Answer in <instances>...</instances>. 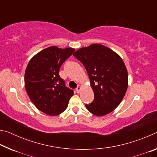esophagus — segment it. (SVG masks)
Instances as JSON below:
<instances>
[{
	"instance_id": "obj_1",
	"label": "esophagus",
	"mask_w": 157,
	"mask_h": 157,
	"mask_svg": "<svg viewBox=\"0 0 157 157\" xmlns=\"http://www.w3.org/2000/svg\"><path fill=\"white\" fill-rule=\"evenodd\" d=\"M81 89H82V87L80 85H78V86H77V88H76V92L78 93V94H79L81 91Z\"/></svg>"
}]
</instances>
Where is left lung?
Here are the masks:
<instances>
[{
    "label": "left lung",
    "mask_w": 157,
    "mask_h": 157,
    "mask_svg": "<svg viewBox=\"0 0 157 157\" xmlns=\"http://www.w3.org/2000/svg\"><path fill=\"white\" fill-rule=\"evenodd\" d=\"M89 75L94 100L85 105L97 116L111 113L120 105L128 86V74L122 58L108 47L94 44L73 53Z\"/></svg>",
    "instance_id": "1"
}]
</instances>
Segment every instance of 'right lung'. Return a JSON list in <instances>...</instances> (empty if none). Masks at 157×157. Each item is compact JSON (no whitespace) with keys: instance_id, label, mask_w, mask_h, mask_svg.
<instances>
[{"instance_id":"add662e5","label":"right lung","mask_w":157,"mask_h":157,"mask_svg":"<svg viewBox=\"0 0 157 157\" xmlns=\"http://www.w3.org/2000/svg\"><path fill=\"white\" fill-rule=\"evenodd\" d=\"M72 48L50 46L30 60L25 72V87L35 107L49 116H57L66 110L73 91L60 78L61 66L73 54Z\"/></svg>"}]
</instances>
